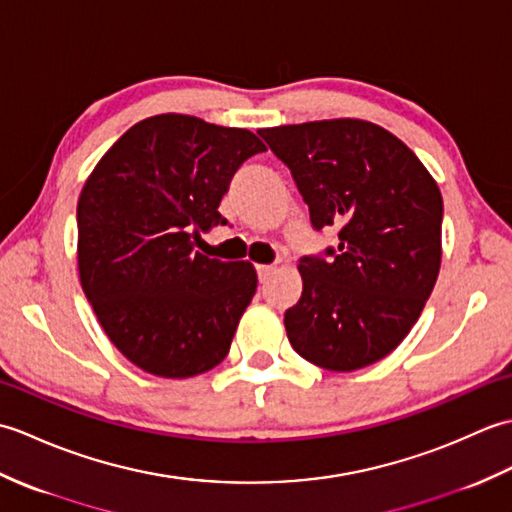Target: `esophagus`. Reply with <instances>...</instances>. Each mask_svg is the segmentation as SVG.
I'll return each instance as SVG.
<instances>
[{
  "instance_id": "1",
  "label": "esophagus",
  "mask_w": 512,
  "mask_h": 512,
  "mask_svg": "<svg viewBox=\"0 0 512 512\" xmlns=\"http://www.w3.org/2000/svg\"><path fill=\"white\" fill-rule=\"evenodd\" d=\"M273 266H257V277H259V281H262V284H264V281H268V277L270 275H273Z\"/></svg>"
}]
</instances>
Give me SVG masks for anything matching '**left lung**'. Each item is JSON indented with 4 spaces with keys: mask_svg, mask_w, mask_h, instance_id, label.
<instances>
[{
    "mask_svg": "<svg viewBox=\"0 0 512 512\" xmlns=\"http://www.w3.org/2000/svg\"><path fill=\"white\" fill-rule=\"evenodd\" d=\"M290 169L314 231L339 226V246L299 262L303 292L286 310L288 341L330 372L394 352L440 273L442 195L416 154L356 118L257 132Z\"/></svg>",
    "mask_w": 512,
    "mask_h": 512,
    "instance_id": "obj_1",
    "label": "left lung"
}]
</instances>
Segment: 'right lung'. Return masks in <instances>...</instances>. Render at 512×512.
<instances>
[{"label":"right lung","instance_id":"add662e5","mask_svg":"<svg viewBox=\"0 0 512 512\" xmlns=\"http://www.w3.org/2000/svg\"><path fill=\"white\" fill-rule=\"evenodd\" d=\"M266 145L187 114L145 118L94 167L76 206L79 277L110 341L136 367L189 378L220 365L257 290L248 262L195 253L235 171Z\"/></svg>","mask_w":512,"mask_h":512}]
</instances>
